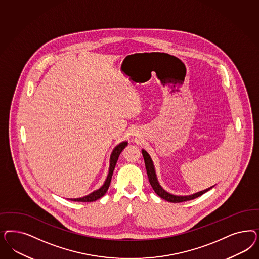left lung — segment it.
Instances as JSON below:
<instances>
[{
  "label": "left lung",
  "mask_w": 259,
  "mask_h": 259,
  "mask_svg": "<svg viewBox=\"0 0 259 259\" xmlns=\"http://www.w3.org/2000/svg\"><path fill=\"white\" fill-rule=\"evenodd\" d=\"M142 154L144 160H145V165H146V169H147V174H148V177H149V181H150L153 191L161 198H163V199H165L166 201L171 202V203H180V202H185V201L192 200L194 198L199 197L200 195L204 194L205 192H208L212 188V187H210V188L205 190V191L194 193V194H192V195H188V196H177V195L170 194V193L166 192L165 190H163L162 187L159 185L158 180H157L156 175H155L154 167H153V163H152V161L150 159L149 153L146 150H143Z\"/></svg>",
  "instance_id": "8db88e82"
}]
</instances>
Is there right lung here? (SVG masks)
I'll use <instances>...</instances> for the list:
<instances>
[{"label": "right lung", "mask_w": 259, "mask_h": 259, "mask_svg": "<svg viewBox=\"0 0 259 259\" xmlns=\"http://www.w3.org/2000/svg\"><path fill=\"white\" fill-rule=\"evenodd\" d=\"M126 145H127V142L121 143L112 151L111 156H110V166H109V175H108L106 182L101 187L99 190L92 192L91 194H89L87 196H83L82 198H75V199H70V200L77 201V202H92V201L97 200V199L101 198L102 196H104L105 193L107 192L108 189H109V184H110V181H111V177H112V175H113V170H114V167L116 166L118 157H119L120 153L126 147Z\"/></svg>", "instance_id": "obj_1"}]
</instances>
